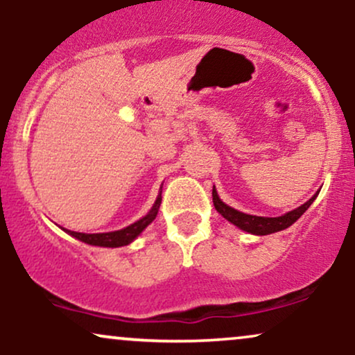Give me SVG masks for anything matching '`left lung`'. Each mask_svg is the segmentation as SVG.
Here are the masks:
<instances>
[{"label":"left lung","instance_id":"1","mask_svg":"<svg viewBox=\"0 0 355 355\" xmlns=\"http://www.w3.org/2000/svg\"><path fill=\"white\" fill-rule=\"evenodd\" d=\"M211 197H214L215 209H217V211L223 218L229 220L230 223L237 225L239 229L248 232V234L268 235V234H275V232L287 229V227H291L292 223L297 222V220L302 217L304 211L312 205V202L315 200L317 193L313 195L311 200H307L304 205H300L299 209L288 211V214L282 215V217H257V215H248V214H243V211L232 209V207L227 205V203L220 200L215 187L214 190H211Z\"/></svg>","mask_w":355,"mask_h":355}]
</instances>
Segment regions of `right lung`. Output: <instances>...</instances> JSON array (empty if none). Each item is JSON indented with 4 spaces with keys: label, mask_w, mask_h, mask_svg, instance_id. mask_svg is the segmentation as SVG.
I'll list each match as a JSON object with an SVG mask.
<instances>
[{
    "label": "right lung",
    "mask_w": 355,
    "mask_h": 355,
    "mask_svg": "<svg viewBox=\"0 0 355 355\" xmlns=\"http://www.w3.org/2000/svg\"><path fill=\"white\" fill-rule=\"evenodd\" d=\"M162 203V193L158 195L157 200H155L152 210L145 215L144 218L137 220L135 223L132 225L125 227L121 230H115V232H107V234H81V232H73V230H67L71 237L81 240V242L88 243V245H98V247H123L128 245L130 242H133L138 235L144 232L150 223L153 222L155 217H157L158 209H160ZM64 230V229H63Z\"/></svg>",
    "instance_id": "right-lung-1"
}]
</instances>
